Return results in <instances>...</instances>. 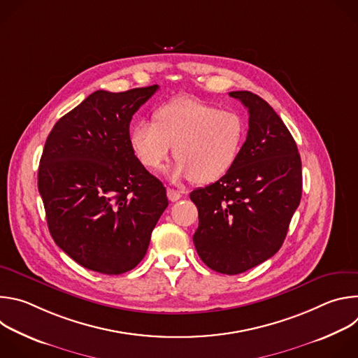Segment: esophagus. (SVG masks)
<instances>
[{"label": "esophagus", "mask_w": 358, "mask_h": 358, "mask_svg": "<svg viewBox=\"0 0 358 358\" xmlns=\"http://www.w3.org/2000/svg\"><path fill=\"white\" fill-rule=\"evenodd\" d=\"M167 196H169V199H170L171 202H176V201H178V199L181 198V192H180V191H176V189H173V188H169V189H167Z\"/></svg>", "instance_id": "34e87169"}]
</instances>
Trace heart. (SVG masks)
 I'll return each instance as SVG.
<instances>
[{
  "label": "heart",
  "instance_id": "obj_1",
  "mask_svg": "<svg viewBox=\"0 0 358 358\" xmlns=\"http://www.w3.org/2000/svg\"><path fill=\"white\" fill-rule=\"evenodd\" d=\"M152 119L155 123L140 122L131 127L130 144L140 163L152 171L169 162L174 147L178 162L169 171L171 181L214 182L239 157L245 123L236 112L182 97L160 106Z\"/></svg>",
  "mask_w": 358,
  "mask_h": 358
}]
</instances>
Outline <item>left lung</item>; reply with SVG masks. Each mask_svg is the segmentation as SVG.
Returning <instances> with one entry per match:
<instances>
[{"mask_svg": "<svg viewBox=\"0 0 358 358\" xmlns=\"http://www.w3.org/2000/svg\"><path fill=\"white\" fill-rule=\"evenodd\" d=\"M249 113V130L234 167L218 181L194 189L201 261L238 275L280 249L301 198V162L290 131L266 101L248 90L229 92Z\"/></svg>", "mask_w": 358, "mask_h": 358, "instance_id": "obj_1", "label": "left lung"}]
</instances>
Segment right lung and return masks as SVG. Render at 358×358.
<instances>
[{
    "mask_svg": "<svg viewBox=\"0 0 358 358\" xmlns=\"http://www.w3.org/2000/svg\"><path fill=\"white\" fill-rule=\"evenodd\" d=\"M159 86L96 90L50 130L38 189L55 243L86 269L136 268L169 206L166 188L134 156L130 122Z\"/></svg>",
    "mask_w": 358,
    "mask_h": 358,
    "instance_id": "add662e5",
    "label": "right lung"
}]
</instances>
